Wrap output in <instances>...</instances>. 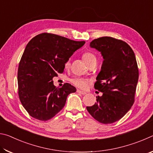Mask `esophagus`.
<instances>
[{
	"label": "esophagus",
	"mask_w": 153,
	"mask_h": 153,
	"mask_svg": "<svg viewBox=\"0 0 153 153\" xmlns=\"http://www.w3.org/2000/svg\"><path fill=\"white\" fill-rule=\"evenodd\" d=\"M77 92L79 93V94H82V95H84V94H86V92L82 91V90H77Z\"/></svg>",
	"instance_id": "34e87169"
}]
</instances>
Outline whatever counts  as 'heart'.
<instances>
[{
  "label": "heart",
  "instance_id": "1",
  "mask_svg": "<svg viewBox=\"0 0 153 153\" xmlns=\"http://www.w3.org/2000/svg\"><path fill=\"white\" fill-rule=\"evenodd\" d=\"M82 57L87 65L93 61H97L95 55L92 53H91V52H86V53H84L83 54ZM69 65H70V60H68L66 62L65 65L66 67H68ZM71 82L75 86L80 88H85L87 86L88 84L87 79L81 78V77H74V78L71 79Z\"/></svg>",
  "mask_w": 153,
  "mask_h": 153
}]
</instances>
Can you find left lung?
I'll return each mask as SVG.
<instances>
[{
	"label": "left lung",
	"instance_id": "left-lung-1",
	"mask_svg": "<svg viewBox=\"0 0 153 153\" xmlns=\"http://www.w3.org/2000/svg\"><path fill=\"white\" fill-rule=\"evenodd\" d=\"M90 46L104 59L94 84L103 94L86 108L99 122L112 123L122 118L134 102L139 76L136 56L126 42L107 36L92 40Z\"/></svg>",
	"mask_w": 153,
	"mask_h": 153
}]
</instances>
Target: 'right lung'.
<instances>
[{
  "label": "right lung",
  "mask_w": 153,
  "mask_h": 153,
  "mask_svg": "<svg viewBox=\"0 0 153 153\" xmlns=\"http://www.w3.org/2000/svg\"><path fill=\"white\" fill-rule=\"evenodd\" d=\"M84 44L48 33L28 42L18 67L17 82L20 101L30 116L51 120L64 107L67 96L76 92L68 83L56 88L53 78L63 73L66 62Z\"/></svg>",
  "instance_id": "add662e5"
}]
</instances>
